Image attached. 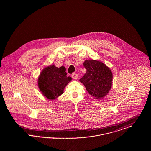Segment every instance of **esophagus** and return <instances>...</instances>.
Returning a JSON list of instances; mask_svg holds the SVG:
<instances>
[{
	"label": "esophagus",
	"mask_w": 151,
	"mask_h": 151,
	"mask_svg": "<svg viewBox=\"0 0 151 151\" xmlns=\"http://www.w3.org/2000/svg\"><path fill=\"white\" fill-rule=\"evenodd\" d=\"M78 74H76V73H73L72 75V78L73 79H74V80H76V79H78Z\"/></svg>",
	"instance_id": "esophagus-1"
}]
</instances>
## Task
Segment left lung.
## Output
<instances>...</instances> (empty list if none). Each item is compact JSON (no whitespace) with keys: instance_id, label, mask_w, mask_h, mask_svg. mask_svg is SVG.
<instances>
[{"instance_id":"1","label":"left lung","mask_w":151,"mask_h":151,"mask_svg":"<svg viewBox=\"0 0 151 151\" xmlns=\"http://www.w3.org/2000/svg\"><path fill=\"white\" fill-rule=\"evenodd\" d=\"M83 65L86 72L80 81L94 99L101 100L108 94L113 83V73L104 63L96 60H86Z\"/></svg>"}]
</instances>
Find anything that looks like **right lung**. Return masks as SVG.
Here are the masks:
<instances>
[{
    "label": "right lung",
    "mask_w": 151,
    "mask_h": 151,
    "mask_svg": "<svg viewBox=\"0 0 151 151\" xmlns=\"http://www.w3.org/2000/svg\"><path fill=\"white\" fill-rule=\"evenodd\" d=\"M72 80L67 76L65 68L55 65L45 67L38 78V86L43 96L49 100H54L64 93L65 86Z\"/></svg>",
    "instance_id": "obj_1"
}]
</instances>
